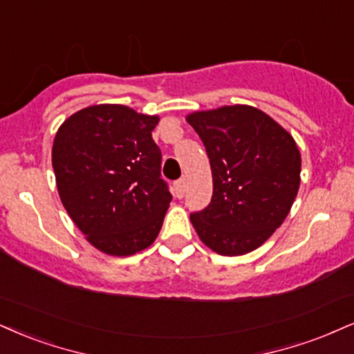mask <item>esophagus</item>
<instances>
[{"label": "esophagus", "mask_w": 354, "mask_h": 354, "mask_svg": "<svg viewBox=\"0 0 354 354\" xmlns=\"http://www.w3.org/2000/svg\"><path fill=\"white\" fill-rule=\"evenodd\" d=\"M174 190H176V195L178 198H182L187 192V180L185 178H178V180L174 184Z\"/></svg>", "instance_id": "esophagus-1"}]
</instances>
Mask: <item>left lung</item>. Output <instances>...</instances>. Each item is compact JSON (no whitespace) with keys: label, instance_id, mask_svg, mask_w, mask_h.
<instances>
[{"label":"left lung","instance_id":"8db88e82","mask_svg":"<svg viewBox=\"0 0 354 354\" xmlns=\"http://www.w3.org/2000/svg\"><path fill=\"white\" fill-rule=\"evenodd\" d=\"M187 121L202 139L213 177L212 202L190 221L221 256L254 251L283 223L300 185L294 138L248 104L195 111Z\"/></svg>","mask_w":354,"mask_h":354}]
</instances>
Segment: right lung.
<instances>
[{
	"label": "right lung",
	"mask_w": 354,
	"mask_h": 354,
	"mask_svg": "<svg viewBox=\"0 0 354 354\" xmlns=\"http://www.w3.org/2000/svg\"><path fill=\"white\" fill-rule=\"evenodd\" d=\"M159 116L93 104L57 131L52 167L62 205L86 241L111 256L146 250L162 228L170 195L152 139Z\"/></svg>",
	"instance_id": "obj_1"
}]
</instances>
